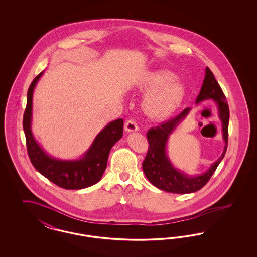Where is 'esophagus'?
Instances as JSON below:
<instances>
[{"label":"esophagus","instance_id":"esophagus-1","mask_svg":"<svg viewBox=\"0 0 257 257\" xmlns=\"http://www.w3.org/2000/svg\"><path fill=\"white\" fill-rule=\"evenodd\" d=\"M124 129H125L126 132L131 133V132L138 131L139 127H138V124L134 120H128V121H126L125 125H124Z\"/></svg>","mask_w":257,"mask_h":257}]
</instances>
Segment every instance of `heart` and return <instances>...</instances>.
I'll use <instances>...</instances> for the list:
<instances>
[{"label":"heart","instance_id":"heart-1","mask_svg":"<svg viewBox=\"0 0 257 257\" xmlns=\"http://www.w3.org/2000/svg\"><path fill=\"white\" fill-rule=\"evenodd\" d=\"M137 89L147 94L143 109L149 117L166 119L179 110L187 97V87L171 70L148 71L137 81Z\"/></svg>","mask_w":257,"mask_h":257}]
</instances>
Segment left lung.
Listing matches in <instances>:
<instances>
[{
	"instance_id": "8db88e82",
	"label": "left lung",
	"mask_w": 257,
	"mask_h": 257,
	"mask_svg": "<svg viewBox=\"0 0 257 257\" xmlns=\"http://www.w3.org/2000/svg\"><path fill=\"white\" fill-rule=\"evenodd\" d=\"M205 100H213L217 105L224 142L220 158L212 164L205 172L197 175H189L176 169L168 155L169 139L179 124L189 115L191 108H186L176 117L162 123L160 126L152 127L147 132L149 148L143 163V169L149 182L162 191L173 194H191L200 190L206 185L225 155L228 139L229 109L220 85L208 67L205 69V78L196 98V104Z\"/></svg>"
}]
</instances>
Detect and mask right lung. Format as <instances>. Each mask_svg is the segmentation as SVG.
<instances>
[{"label":"right lung","mask_w":257,"mask_h":257,"mask_svg":"<svg viewBox=\"0 0 257 257\" xmlns=\"http://www.w3.org/2000/svg\"><path fill=\"white\" fill-rule=\"evenodd\" d=\"M43 72L35 78L27 94L23 129L30 160L39 173L61 188L81 190L90 187L101 180L107 167L110 149L122 137L123 119L118 118L108 123L80 158L62 160L51 156L40 147L32 132L33 95Z\"/></svg>","instance_id":"obj_1"}]
</instances>
